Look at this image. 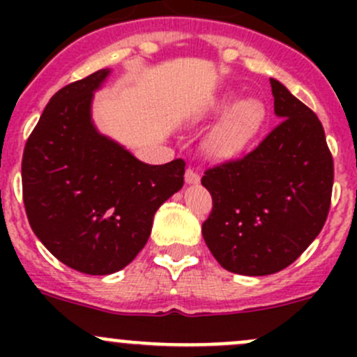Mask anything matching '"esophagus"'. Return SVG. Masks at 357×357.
<instances>
[{
	"label": "esophagus",
	"instance_id": "1",
	"mask_svg": "<svg viewBox=\"0 0 357 357\" xmlns=\"http://www.w3.org/2000/svg\"><path fill=\"white\" fill-rule=\"evenodd\" d=\"M185 181L188 183V185H197V183H200V174L197 171H193L192 167L186 169L185 172Z\"/></svg>",
	"mask_w": 357,
	"mask_h": 357
}]
</instances>
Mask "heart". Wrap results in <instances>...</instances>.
Segmentation results:
<instances>
[{"label": "heart", "instance_id": "heart-1", "mask_svg": "<svg viewBox=\"0 0 357 357\" xmlns=\"http://www.w3.org/2000/svg\"><path fill=\"white\" fill-rule=\"evenodd\" d=\"M205 117H222L204 139L205 155L226 162L242 155L254 143L266 122V107L261 100L226 95L212 103Z\"/></svg>", "mask_w": 357, "mask_h": 357}]
</instances>
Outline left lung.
<instances>
[{"instance_id": "1", "label": "left lung", "mask_w": 357, "mask_h": 357, "mask_svg": "<svg viewBox=\"0 0 357 357\" xmlns=\"http://www.w3.org/2000/svg\"><path fill=\"white\" fill-rule=\"evenodd\" d=\"M282 121L245 157L207 169L212 211L202 235L228 271L266 276L319 235L332 202L333 158L318 115L269 79Z\"/></svg>"}]
</instances>
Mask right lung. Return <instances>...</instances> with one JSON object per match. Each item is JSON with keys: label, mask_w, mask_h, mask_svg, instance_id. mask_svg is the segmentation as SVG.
Wrapping results in <instances>:
<instances>
[{"label": "right lung", "mask_w": 357, "mask_h": 357, "mask_svg": "<svg viewBox=\"0 0 357 357\" xmlns=\"http://www.w3.org/2000/svg\"><path fill=\"white\" fill-rule=\"evenodd\" d=\"M109 68L52 96L22 157L29 225L60 262L86 275L126 268L149 242L153 215L185 183V160H138L96 131L93 93Z\"/></svg>", "instance_id": "1"}]
</instances>
